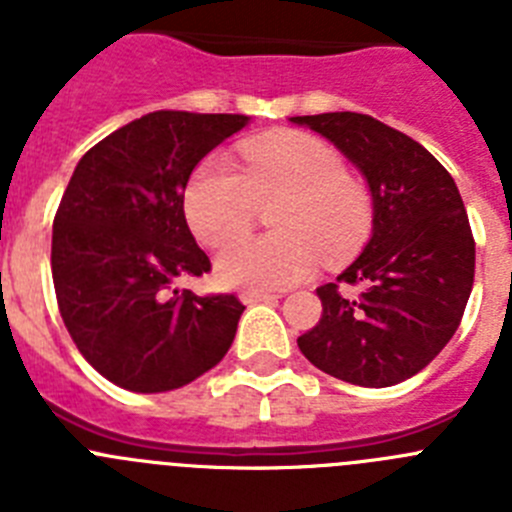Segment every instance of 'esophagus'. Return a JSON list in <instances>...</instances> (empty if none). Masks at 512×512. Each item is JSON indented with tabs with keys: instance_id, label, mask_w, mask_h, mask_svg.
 Instances as JSON below:
<instances>
[{
	"instance_id": "obj_1",
	"label": "esophagus",
	"mask_w": 512,
	"mask_h": 512,
	"mask_svg": "<svg viewBox=\"0 0 512 512\" xmlns=\"http://www.w3.org/2000/svg\"><path fill=\"white\" fill-rule=\"evenodd\" d=\"M241 300L243 305H256V302H277L279 295H271V292H243Z\"/></svg>"
}]
</instances>
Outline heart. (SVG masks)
Wrapping results in <instances>:
<instances>
[{
  "instance_id": "b5f03b06",
  "label": "heart",
  "mask_w": 512,
  "mask_h": 512,
  "mask_svg": "<svg viewBox=\"0 0 512 512\" xmlns=\"http://www.w3.org/2000/svg\"><path fill=\"white\" fill-rule=\"evenodd\" d=\"M279 199L272 227L280 233L234 242L259 204ZM184 215L205 246H223L215 277L225 287L271 292L312 277L318 251L336 261L354 251L372 225L369 194L348 179L341 153L312 135L253 140L243 166L225 156L205 158L184 192Z\"/></svg>"
}]
</instances>
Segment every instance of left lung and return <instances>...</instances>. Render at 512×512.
Listing matches in <instances>:
<instances>
[{
    "instance_id": "1",
    "label": "left lung",
    "mask_w": 512,
    "mask_h": 512,
    "mask_svg": "<svg viewBox=\"0 0 512 512\" xmlns=\"http://www.w3.org/2000/svg\"><path fill=\"white\" fill-rule=\"evenodd\" d=\"M330 140L372 194V238L338 284L318 287L323 315L297 338L320 372L392 387L451 341L474 284V238L454 179L420 143L359 112L289 117Z\"/></svg>"
}]
</instances>
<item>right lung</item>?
<instances>
[{
    "mask_svg": "<svg viewBox=\"0 0 512 512\" xmlns=\"http://www.w3.org/2000/svg\"><path fill=\"white\" fill-rule=\"evenodd\" d=\"M248 120L158 110L76 164L53 220V287L81 356L122 390H179L228 354L246 307L176 287L210 271L184 217V189Z\"/></svg>",
    "mask_w": 512,
    "mask_h": 512,
    "instance_id": "add662e5",
    "label": "right lung"
}]
</instances>
